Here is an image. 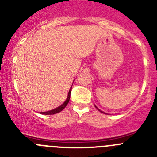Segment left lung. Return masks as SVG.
<instances>
[{
    "label": "left lung",
    "mask_w": 157,
    "mask_h": 157,
    "mask_svg": "<svg viewBox=\"0 0 157 157\" xmlns=\"http://www.w3.org/2000/svg\"><path fill=\"white\" fill-rule=\"evenodd\" d=\"M95 106H96V105H95ZM96 109H98V110H99V112H102V113H104V114H107V113H105V112H102V110H100V109H98V108H97V107H96Z\"/></svg>",
    "instance_id": "obj_1"
}]
</instances>
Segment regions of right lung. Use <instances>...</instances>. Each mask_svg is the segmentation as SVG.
<instances>
[{
	"mask_svg": "<svg viewBox=\"0 0 157 157\" xmlns=\"http://www.w3.org/2000/svg\"><path fill=\"white\" fill-rule=\"evenodd\" d=\"M71 87H72V86H71ZM71 89H70V90L68 92V94H67V99H66V100L64 102V103L61 104L60 106L57 107V108H55L54 109H52V110H50V111H48V112H39V113L42 114V115H54V114H56V113H58V112H61L63 109H64L66 106H67V103L69 102L70 98H71Z\"/></svg>",
	"mask_w": 157,
	"mask_h": 157,
	"instance_id": "add662e5",
	"label": "right lung"
}]
</instances>
